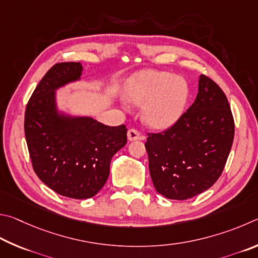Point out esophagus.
Returning <instances> with one entry per match:
<instances>
[{
  "label": "esophagus",
  "mask_w": 258,
  "mask_h": 258,
  "mask_svg": "<svg viewBox=\"0 0 258 258\" xmlns=\"http://www.w3.org/2000/svg\"><path fill=\"white\" fill-rule=\"evenodd\" d=\"M126 136H128V139L130 142L143 141V139H144V136H142L141 133L137 132L136 129H129L128 134H126Z\"/></svg>",
  "instance_id": "esophagus-1"
}]
</instances>
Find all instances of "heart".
<instances>
[{
	"label": "heart",
	"mask_w": 258,
	"mask_h": 258,
	"mask_svg": "<svg viewBox=\"0 0 258 258\" xmlns=\"http://www.w3.org/2000/svg\"><path fill=\"white\" fill-rule=\"evenodd\" d=\"M186 81L170 72L144 70L126 83L124 99L135 106H143L144 123L164 129L177 121L186 105Z\"/></svg>",
	"instance_id": "1"
}]
</instances>
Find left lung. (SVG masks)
Instances as JSON below:
<instances>
[{"label": "left lung", "mask_w": 258, "mask_h": 258, "mask_svg": "<svg viewBox=\"0 0 258 258\" xmlns=\"http://www.w3.org/2000/svg\"><path fill=\"white\" fill-rule=\"evenodd\" d=\"M233 136L227 96L201 75L192 105L168 130L148 134L145 147L156 191L169 200L184 201L211 188L222 174Z\"/></svg>", "instance_id": "8db88e82"}]
</instances>
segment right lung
Instances as JSON below:
<instances>
[{"instance_id": "obj_1", "label": "right lung", "mask_w": 258, "mask_h": 258, "mask_svg": "<svg viewBox=\"0 0 258 258\" xmlns=\"http://www.w3.org/2000/svg\"><path fill=\"white\" fill-rule=\"evenodd\" d=\"M80 62L54 64L26 107L25 136L35 173L58 195L86 200L101 190L113 155L126 144L124 124L108 126L90 116L58 111L56 90L80 80Z\"/></svg>"}]
</instances>
